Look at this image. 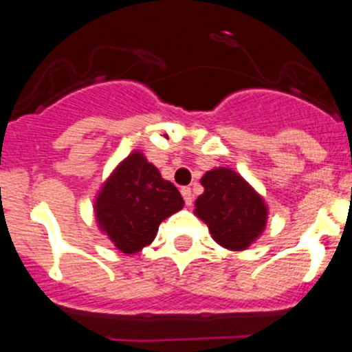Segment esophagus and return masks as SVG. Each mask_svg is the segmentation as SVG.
Masks as SVG:
<instances>
[{"label": "esophagus", "instance_id": "obj_1", "mask_svg": "<svg viewBox=\"0 0 352 352\" xmlns=\"http://www.w3.org/2000/svg\"><path fill=\"white\" fill-rule=\"evenodd\" d=\"M182 195H183V201H185L186 206H192V201H194V195H192V190L188 186H183L182 188Z\"/></svg>", "mask_w": 352, "mask_h": 352}]
</instances>
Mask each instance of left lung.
<instances>
[{
  "instance_id": "obj_1",
  "label": "left lung",
  "mask_w": 352,
  "mask_h": 352,
  "mask_svg": "<svg viewBox=\"0 0 352 352\" xmlns=\"http://www.w3.org/2000/svg\"><path fill=\"white\" fill-rule=\"evenodd\" d=\"M204 194L195 201V214L213 239L229 250H245L263 232L268 210L238 173L226 167L208 170L201 179Z\"/></svg>"
}]
</instances>
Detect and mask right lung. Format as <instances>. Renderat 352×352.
<instances>
[{"instance_id":"1","label":"right lung","mask_w":352,"mask_h":352,"mask_svg":"<svg viewBox=\"0 0 352 352\" xmlns=\"http://www.w3.org/2000/svg\"><path fill=\"white\" fill-rule=\"evenodd\" d=\"M182 208L178 188L141 153L121 162L95 203L98 226L123 254H135L151 243L162 220Z\"/></svg>"}]
</instances>
